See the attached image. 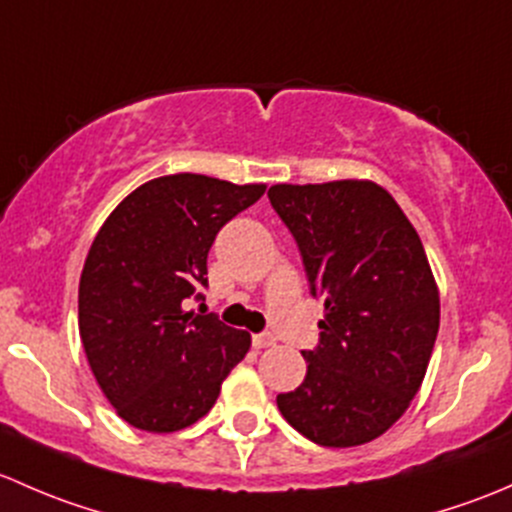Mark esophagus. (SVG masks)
Instances as JSON below:
<instances>
[{"label": "esophagus", "mask_w": 512, "mask_h": 512, "mask_svg": "<svg viewBox=\"0 0 512 512\" xmlns=\"http://www.w3.org/2000/svg\"><path fill=\"white\" fill-rule=\"evenodd\" d=\"M251 345H254L256 350H263V347L276 345V337H273L271 333H256V335H251Z\"/></svg>", "instance_id": "34e87169"}]
</instances>
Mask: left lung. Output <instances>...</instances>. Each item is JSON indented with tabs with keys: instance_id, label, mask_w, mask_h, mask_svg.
Wrapping results in <instances>:
<instances>
[{
	"instance_id": "8db88e82",
	"label": "left lung",
	"mask_w": 512,
	"mask_h": 512,
	"mask_svg": "<svg viewBox=\"0 0 512 512\" xmlns=\"http://www.w3.org/2000/svg\"><path fill=\"white\" fill-rule=\"evenodd\" d=\"M268 199L298 244L310 293L325 300L303 384L278 394V409L320 446L367 444L407 412L439 333L424 246L374 182L276 184Z\"/></svg>"
}]
</instances>
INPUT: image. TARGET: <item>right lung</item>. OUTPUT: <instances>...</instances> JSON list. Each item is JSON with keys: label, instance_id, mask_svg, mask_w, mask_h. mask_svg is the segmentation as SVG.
Returning a JSON list of instances; mask_svg holds the SVG:
<instances>
[{"label": "right lung", "instance_id": "obj_1", "mask_svg": "<svg viewBox=\"0 0 512 512\" xmlns=\"http://www.w3.org/2000/svg\"><path fill=\"white\" fill-rule=\"evenodd\" d=\"M263 192L189 172L157 177L100 226L78 286V330L100 389L135 429L167 434L202 419L249 352V333L184 303L204 298L221 226Z\"/></svg>", "mask_w": 512, "mask_h": 512}]
</instances>
